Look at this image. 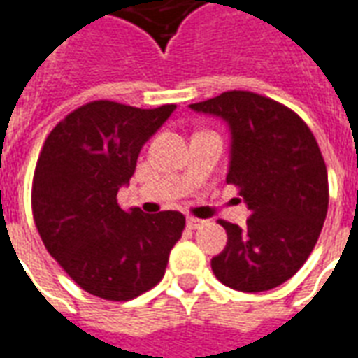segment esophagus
Returning <instances> with one entry per match:
<instances>
[{"label": "esophagus", "instance_id": "1", "mask_svg": "<svg viewBox=\"0 0 358 358\" xmlns=\"http://www.w3.org/2000/svg\"><path fill=\"white\" fill-rule=\"evenodd\" d=\"M206 221H202V219L198 217H189L187 219V225H189V229H200V227L204 225Z\"/></svg>", "mask_w": 358, "mask_h": 358}]
</instances>
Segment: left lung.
<instances>
[{
  "label": "left lung",
  "mask_w": 358,
  "mask_h": 358,
  "mask_svg": "<svg viewBox=\"0 0 358 358\" xmlns=\"http://www.w3.org/2000/svg\"><path fill=\"white\" fill-rule=\"evenodd\" d=\"M190 108L231 125L227 182L252 211L244 229L219 219L229 240L211 271L238 292L276 288L307 262L324 225L328 173L317 139L292 108L252 91H225Z\"/></svg>",
  "instance_id": "obj_1"
}]
</instances>
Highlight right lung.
Masks as SVG:
<instances>
[{
    "label": "right lung",
    "mask_w": 358,
    "mask_h": 358,
    "mask_svg": "<svg viewBox=\"0 0 358 358\" xmlns=\"http://www.w3.org/2000/svg\"><path fill=\"white\" fill-rule=\"evenodd\" d=\"M176 104L91 101L47 135L32 179V213L47 252L91 296L129 301L160 282L185 231L181 211H125L118 190L141 147Z\"/></svg>",
    "instance_id": "obj_1"
}]
</instances>
